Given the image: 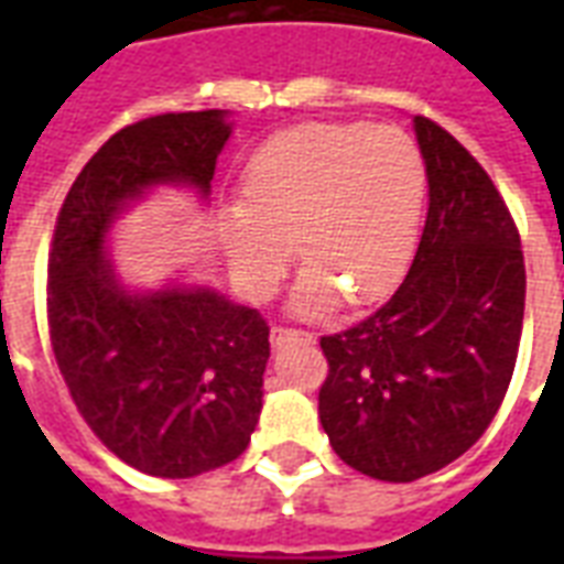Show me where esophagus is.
Segmentation results:
<instances>
[{"mask_svg":"<svg viewBox=\"0 0 564 564\" xmlns=\"http://www.w3.org/2000/svg\"><path fill=\"white\" fill-rule=\"evenodd\" d=\"M286 343H313V334L307 330H295V327H283V325H274L272 327V345H286Z\"/></svg>","mask_w":564,"mask_h":564,"instance_id":"esophagus-1","label":"esophagus"}]
</instances>
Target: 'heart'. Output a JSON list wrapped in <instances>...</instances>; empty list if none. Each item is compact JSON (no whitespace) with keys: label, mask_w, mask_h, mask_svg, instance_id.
I'll use <instances>...</instances> for the list:
<instances>
[{"label":"heart","mask_w":564,"mask_h":564,"mask_svg":"<svg viewBox=\"0 0 564 564\" xmlns=\"http://www.w3.org/2000/svg\"><path fill=\"white\" fill-rule=\"evenodd\" d=\"M427 166L398 126L299 122L272 134L242 172V204L225 213L230 269L248 292H265L295 254L307 272L301 307L380 299L419 242Z\"/></svg>","instance_id":"heart-1"}]
</instances>
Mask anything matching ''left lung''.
Here are the masks:
<instances>
[{
  "label": "left lung",
  "instance_id": "8db88e82",
  "mask_svg": "<svg viewBox=\"0 0 564 564\" xmlns=\"http://www.w3.org/2000/svg\"><path fill=\"white\" fill-rule=\"evenodd\" d=\"M430 207L410 272L386 304L322 336L318 419L354 471L412 482L486 433L507 398L524 327L521 234L489 172L415 117Z\"/></svg>",
  "mask_w": 564,
  "mask_h": 564
}]
</instances>
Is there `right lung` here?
<instances>
[{
	"instance_id": "obj_1",
	"label": "right lung",
	"mask_w": 564,
	"mask_h": 564,
	"mask_svg": "<svg viewBox=\"0 0 564 564\" xmlns=\"http://www.w3.org/2000/svg\"><path fill=\"white\" fill-rule=\"evenodd\" d=\"M221 110L122 128L78 172L48 248L46 318L69 398L99 442L152 477L234 463L263 406L269 322L207 290L128 295L101 257L122 204L161 181L210 189Z\"/></svg>"
}]
</instances>
